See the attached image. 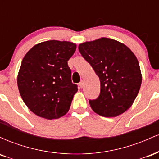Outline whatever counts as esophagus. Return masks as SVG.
<instances>
[{"label":"esophagus","instance_id":"obj_1","mask_svg":"<svg viewBox=\"0 0 159 159\" xmlns=\"http://www.w3.org/2000/svg\"><path fill=\"white\" fill-rule=\"evenodd\" d=\"M78 85H79V87H81V88H82V87H84V81H81V82H80V83L78 84Z\"/></svg>","mask_w":159,"mask_h":159}]
</instances>
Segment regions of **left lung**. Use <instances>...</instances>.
<instances>
[{
    "label": "left lung",
    "instance_id": "1",
    "mask_svg": "<svg viewBox=\"0 0 159 159\" xmlns=\"http://www.w3.org/2000/svg\"><path fill=\"white\" fill-rule=\"evenodd\" d=\"M78 50L100 80L99 96L89 100L93 111L105 117H114L128 110L142 81L134 53L126 45L108 38L82 43Z\"/></svg>",
    "mask_w": 159,
    "mask_h": 159
}]
</instances>
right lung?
<instances>
[{"label":"right lung","mask_w":159,"mask_h":159,"mask_svg":"<svg viewBox=\"0 0 159 159\" xmlns=\"http://www.w3.org/2000/svg\"><path fill=\"white\" fill-rule=\"evenodd\" d=\"M76 50L72 43L49 40L25 54L18 75V87L32 112L48 120L68 112L78 86L72 82L68 61Z\"/></svg>","instance_id":"1"}]
</instances>
